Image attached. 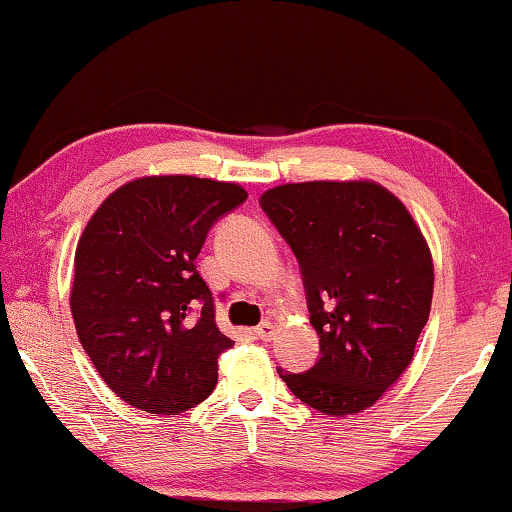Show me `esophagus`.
I'll return each instance as SVG.
<instances>
[{"label":"esophagus","instance_id":"obj_1","mask_svg":"<svg viewBox=\"0 0 512 512\" xmlns=\"http://www.w3.org/2000/svg\"><path fill=\"white\" fill-rule=\"evenodd\" d=\"M256 335H258V338H261V340L268 342V340L272 338V335H275V326H272L270 321H261V324L256 326Z\"/></svg>","mask_w":512,"mask_h":512}]
</instances>
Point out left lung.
<instances>
[{
  "label": "left lung",
  "mask_w": 512,
  "mask_h": 512,
  "mask_svg": "<svg viewBox=\"0 0 512 512\" xmlns=\"http://www.w3.org/2000/svg\"><path fill=\"white\" fill-rule=\"evenodd\" d=\"M261 209L303 275L319 361L277 368L324 415L373 405L415 354L433 296V263L403 202L373 181H305L270 188Z\"/></svg>",
  "instance_id": "1"
}]
</instances>
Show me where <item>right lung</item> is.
Returning <instances> with one entry per match:
<instances>
[{"label":"right lung","instance_id":"obj_1","mask_svg":"<svg viewBox=\"0 0 512 512\" xmlns=\"http://www.w3.org/2000/svg\"><path fill=\"white\" fill-rule=\"evenodd\" d=\"M244 200L237 184L146 177L111 193L88 221L69 303L83 349L128 405L177 415L214 391L216 359L233 340L216 328L195 258Z\"/></svg>","mask_w":512,"mask_h":512}]
</instances>
